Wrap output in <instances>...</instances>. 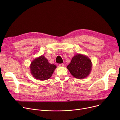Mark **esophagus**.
I'll return each mask as SVG.
<instances>
[{
	"label": "esophagus",
	"instance_id": "1",
	"mask_svg": "<svg viewBox=\"0 0 120 120\" xmlns=\"http://www.w3.org/2000/svg\"><path fill=\"white\" fill-rule=\"evenodd\" d=\"M59 67H63V66H64V64H63V63L59 64Z\"/></svg>",
	"mask_w": 120,
	"mask_h": 120
}]
</instances>
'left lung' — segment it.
<instances>
[{
  "label": "left lung",
  "instance_id": "left-lung-1",
  "mask_svg": "<svg viewBox=\"0 0 120 120\" xmlns=\"http://www.w3.org/2000/svg\"><path fill=\"white\" fill-rule=\"evenodd\" d=\"M67 67L75 78L83 79L90 73L92 64L87 56L78 54L73 57Z\"/></svg>",
  "mask_w": 120,
  "mask_h": 120
}]
</instances>
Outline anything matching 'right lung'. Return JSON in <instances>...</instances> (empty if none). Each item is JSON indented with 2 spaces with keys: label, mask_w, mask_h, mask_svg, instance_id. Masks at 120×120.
Returning a JSON list of instances; mask_svg holds the SVG:
<instances>
[{
  "label": "right lung",
  "mask_w": 120,
  "mask_h": 120,
  "mask_svg": "<svg viewBox=\"0 0 120 120\" xmlns=\"http://www.w3.org/2000/svg\"><path fill=\"white\" fill-rule=\"evenodd\" d=\"M56 68L55 65L49 63L43 55L35 59L30 66L31 73L33 76L42 81L47 80L51 77Z\"/></svg>",
  "instance_id": "1"
}]
</instances>
